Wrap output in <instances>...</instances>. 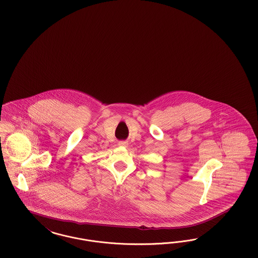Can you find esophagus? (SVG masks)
<instances>
[{
	"instance_id": "34e87169",
	"label": "esophagus",
	"mask_w": 258,
	"mask_h": 258,
	"mask_svg": "<svg viewBox=\"0 0 258 258\" xmlns=\"http://www.w3.org/2000/svg\"><path fill=\"white\" fill-rule=\"evenodd\" d=\"M118 145H119L120 147H123V148H126V147H127V143H126L125 141H120V142L118 143Z\"/></svg>"
}]
</instances>
